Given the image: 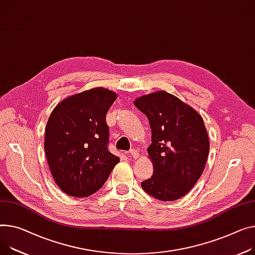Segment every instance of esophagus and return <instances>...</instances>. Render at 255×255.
<instances>
[{
  "instance_id": "34e87169",
  "label": "esophagus",
  "mask_w": 255,
  "mask_h": 255,
  "mask_svg": "<svg viewBox=\"0 0 255 255\" xmlns=\"http://www.w3.org/2000/svg\"><path fill=\"white\" fill-rule=\"evenodd\" d=\"M129 155H130V157H132V158H134V159H136L139 157V151L136 150V149H130L129 150Z\"/></svg>"
}]
</instances>
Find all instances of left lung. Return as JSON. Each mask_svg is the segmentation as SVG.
<instances>
[{
    "label": "left lung",
    "instance_id": "obj_1",
    "mask_svg": "<svg viewBox=\"0 0 255 255\" xmlns=\"http://www.w3.org/2000/svg\"><path fill=\"white\" fill-rule=\"evenodd\" d=\"M133 104L147 116L152 132L147 151L154 171L141 186L158 200H178L197 183L207 161L209 140L203 119L164 91L141 96Z\"/></svg>",
    "mask_w": 255,
    "mask_h": 255
}]
</instances>
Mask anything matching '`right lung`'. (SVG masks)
<instances>
[{
    "label": "right lung",
    "instance_id": "obj_1",
    "mask_svg": "<svg viewBox=\"0 0 255 255\" xmlns=\"http://www.w3.org/2000/svg\"><path fill=\"white\" fill-rule=\"evenodd\" d=\"M117 94L94 88L72 95L52 111L45 152L57 186L72 197H87L107 181L120 157L107 148L106 114Z\"/></svg>",
    "mask_w": 255,
    "mask_h": 255
}]
</instances>
